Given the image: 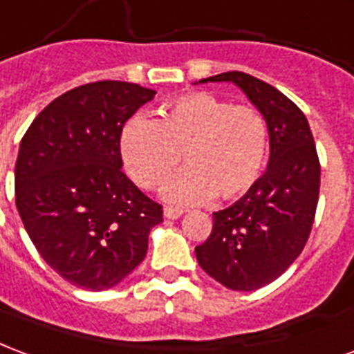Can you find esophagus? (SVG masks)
<instances>
[{
	"instance_id": "34e87169",
	"label": "esophagus",
	"mask_w": 354,
	"mask_h": 354,
	"mask_svg": "<svg viewBox=\"0 0 354 354\" xmlns=\"http://www.w3.org/2000/svg\"><path fill=\"white\" fill-rule=\"evenodd\" d=\"M163 216L167 219H178V217L184 216V210H180V208H165Z\"/></svg>"
}]
</instances>
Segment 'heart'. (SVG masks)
I'll use <instances>...</instances> for the list:
<instances>
[{"instance_id":"1","label":"heart","mask_w":354,"mask_h":354,"mask_svg":"<svg viewBox=\"0 0 354 354\" xmlns=\"http://www.w3.org/2000/svg\"><path fill=\"white\" fill-rule=\"evenodd\" d=\"M120 153L144 189L161 184L184 153V172L161 187L167 203L203 204L214 195L236 201L263 174L268 125L253 106L195 91L165 104L157 120L131 118L120 135Z\"/></svg>"}]
</instances>
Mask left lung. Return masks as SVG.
I'll return each mask as SVG.
<instances>
[{
  "label": "left lung",
  "mask_w": 354,
  "mask_h": 354,
  "mask_svg": "<svg viewBox=\"0 0 354 354\" xmlns=\"http://www.w3.org/2000/svg\"><path fill=\"white\" fill-rule=\"evenodd\" d=\"M198 82H232L268 125L266 172L240 201L214 212L212 234L195 248L201 268L227 289H261L289 268L310 236L321 184L313 135L289 97L248 73Z\"/></svg>",
  "instance_id": "left-lung-1"
}]
</instances>
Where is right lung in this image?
Listing matches in <instances>:
<instances>
[{
    "label": "right lung",
    "instance_id": "right-lung-1",
    "mask_svg": "<svg viewBox=\"0 0 354 354\" xmlns=\"http://www.w3.org/2000/svg\"><path fill=\"white\" fill-rule=\"evenodd\" d=\"M156 90L122 80L78 86L26 131L17 208L39 255L80 289L116 287L142 263L163 210L122 172L120 135Z\"/></svg>",
    "mask_w": 354,
    "mask_h": 354
}]
</instances>
